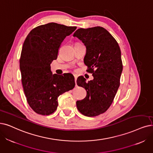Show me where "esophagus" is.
<instances>
[{"label":"esophagus","instance_id":"34e87169","mask_svg":"<svg viewBox=\"0 0 153 153\" xmlns=\"http://www.w3.org/2000/svg\"><path fill=\"white\" fill-rule=\"evenodd\" d=\"M74 78H75V85L76 86V79H77V76L76 75H74Z\"/></svg>","mask_w":153,"mask_h":153}]
</instances>
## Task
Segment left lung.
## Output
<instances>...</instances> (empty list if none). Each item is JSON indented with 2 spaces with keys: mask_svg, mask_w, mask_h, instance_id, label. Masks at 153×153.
Returning <instances> with one entry per match:
<instances>
[{
  "mask_svg": "<svg viewBox=\"0 0 153 153\" xmlns=\"http://www.w3.org/2000/svg\"><path fill=\"white\" fill-rule=\"evenodd\" d=\"M73 36L86 46L84 63L88 67L87 71L94 76L88 82L82 76L78 77L76 83L86 90L87 96L76 101V107L83 115L95 117L107 111L119 87L123 68L120 49L117 41L102 27L80 28Z\"/></svg>",
  "mask_w": 153,
  "mask_h": 153,
  "instance_id": "left-lung-1",
  "label": "left lung"
}]
</instances>
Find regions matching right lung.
<instances>
[{
  "mask_svg": "<svg viewBox=\"0 0 153 153\" xmlns=\"http://www.w3.org/2000/svg\"><path fill=\"white\" fill-rule=\"evenodd\" d=\"M76 29L54 22L30 30L24 42L19 60L21 81L28 104L38 114L56 111L58 97L75 87L71 73L53 74L51 63L56 59L61 44Z\"/></svg>",
  "mask_w": 153,
  "mask_h": 153,
  "instance_id": "1",
  "label": "right lung"
}]
</instances>
